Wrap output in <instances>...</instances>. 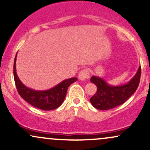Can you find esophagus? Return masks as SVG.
Returning <instances> with one entry per match:
<instances>
[{
	"instance_id": "1",
	"label": "esophagus",
	"mask_w": 150,
	"mask_h": 150,
	"mask_svg": "<svg viewBox=\"0 0 150 150\" xmlns=\"http://www.w3.org/2000/svg\"><path fill=\"white\" fill-rule=\"evenodd\" d=\"M78 77H79V80H82V81L86 80L87 79H88L89 77V71L87 70H81V71L80 72V73H79Z\"/></svg>"
}]
</instances>
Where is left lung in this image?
<instances>
[{
	"instance_id": "obj_1",
	"label": "left lung",
	"mask_w": 150,
	"mask_h": 150,
	"mask_svg": "<svg viewBox=\"0 0 150 150\" xmlns=\"http://www.w3.org/2000/svg\"><path fill=\"white\" fill-rule=\"evenodd\" d=\"M140 66L131 80L119 85H108L103 78L93 75L90 81L97 85V91L91 97V104L99 110H108L123 104L135 93L140 83Z\"/></svg>"
}]
</instances>
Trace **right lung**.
<instances>
[{
  "label": "right lung",
  "instance_id": "right-lung-1",
  "mask_svg": "<svg viewBox=\"0 0 150 150\" xmlns=\"http://www.w3.org/2000/svg\"><path fill=\"white\" fill-rule=\"evenodd\" d=\"M16 58L17 54L13 65V75L17 89L22 99L34 107L44 111H50L59 107L64 101L68 87L74 82H76L77 78L66 79L47 90L39 91L29 88L22 83L17 75Z\"/></svg>",
  "mask_w": 150,
  "mask_h": 150
}]
</instances>
